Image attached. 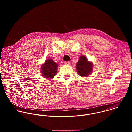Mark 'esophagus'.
I'll list each match as a JSON object with an SVG mask.
<instances>
[{"label":"esophagus","mask_w":132,"mask_h":132,"mask_svg":"<svg viewBox=\"0 0 132 132\" xmlns=\"http://www.w3.org/2000/svg\"><path fill=\"white\" fill-rule=\"evenodd\" d=\"M70 64V63L68 61H66V62H65V64L66 65H69Z\"/></svg>","instance_id":"34e87169"}]
</instances>
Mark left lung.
<instances>
[{
  "label": "left lung",
  "mask_w": 132,
  "mask_h": 132,
  "mask_svg": "<svg viewBox=\"0 0 132 132\" xmlns=\"http://www.w3.org/2000/svg\"><path fill=\"white\" fill-rule=\"evenodd\" d=\"M76 66L77 73L81 76L87 77L92 72L93 63L89 62L85 56H80Z\"/></svg>",
  "instance_id": "obj_1"
}]
</instances>
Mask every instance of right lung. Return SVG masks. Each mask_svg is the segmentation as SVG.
<instances>
[{
  "label": "right lung",
  "mask_w": 132,
  "mask_h": 132,
  "mask_svg": "<svg viewBox=\"0 0 132 132\" xmlns=\"http://www.w3.org/2000/svg\"><path fill=\"white\" fill-rule=\"evenodd\" d=\"M41 67V72L43 77L50 79L53 78L57 73L58 64L52 59H48L45 61Z\"/></svg>",
  "instance_id": "add662e5"
}]
</instances>
